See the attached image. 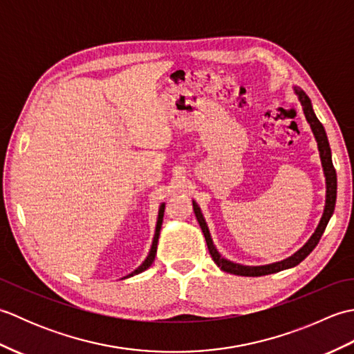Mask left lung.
<instances>
[{"label": "left lung", "instance_id": "1", "mask_svg": "<svg viewBox=\"0 0 354 354\" xmlns=\"http://www.w3.org/2000/svg\"><path fill=\"white\" fill-rule=\"evenodd\" d=\"M295 93L298 95L299 102H301L306 120L309 122V124L312 127V132H313L315 138H317V142H318V150H319L322 169H324L326 184H327L324 213H322L318 228H317V231L313 232V236L309 239V242H307L301 248V250L297 251L293 255H290L289 259H286L283 261L272 263V265H265V266H243V265H239V263H232L227 259L221 257L219 251H217L216 246L213 245L212 236H209V231H208L204 216H202V213H201V208L198 207L196 202L193 201L194 214H196V219L201 225V230L205 236L208 251H209V254H212V257H213L216 265L219 266L222 270H225V272H230V274H234V275H242V277H261V275L275 274V272H280V270H283V269H289V268L297 266L298 263H301L307 257V255H309L315 250V246L318 245L322 232H324L327 223L330 221V217H332V214L335 212V204H336V170H335L333 162H332V150H330L327 133H326L324 126L321 124V122L317 118V115H315L313 108H312V102H310L309 97H307V94L299 88H295Z\"/></svg>", "mask_w": 354, "mask_h": 354}]
</instances>
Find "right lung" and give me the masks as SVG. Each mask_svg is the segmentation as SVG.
Returning a JSON list of instances; mask_svg holds the SVG:
<instances>
[{
  "instance_id": "add662e5",
  "label": "right lung",
  "mask_w": 354,
  "mask_h": 354,
  "mask_svg": "<svg viewBox=\"0 0 354 354\" xmlns=\"http://www.w3.org/2000/svg\"><path fill=\"white\" fill-rule=\"evenodd\" d=\"M162 217H164V204L160 207V213H158V221H156V228H155V236H153V242H152V248H150V252L147 255V259L142 261V265L138 266L137 269L133 270L132 274H129L124 278H129L132 275H137L142 270H146L150 265H152L153 260H155V255H156V245H158V239H160V231H161V225H162Z\"/></svg>"
}]
</instances>
